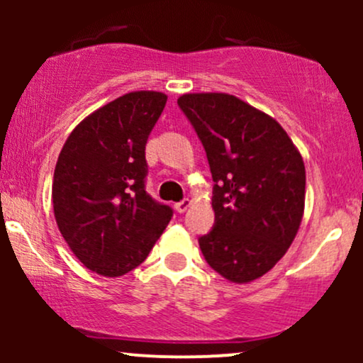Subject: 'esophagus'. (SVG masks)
<instances>
[{
    "label": "esophagus",
    "instance_id": "obj_1",
    "mask_svg": "<svg viewBox=\"0 0 363 363\" xmlns=\"http://www.w3.org/2000/svg\"><path fill=\"white\" fill-rule=\"evenodd\" d=\"M191 205H193V201H191V199H182V201H179V203H176V205H174V208H176V211L177 213H184V211L187 210V208H189Z\"/></svg>",
    "mask_w": 363,
    "mask_h": 363
}]
</instances>
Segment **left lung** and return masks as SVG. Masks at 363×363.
Masks as SVG:
<instances>
[{"label":"left lung","mask_w":363,"mask_h":363,"mask_svg":"<svg viewBox=\"0 0 363 363\" xmlns=\"http://www.w3.org/2000/svg\"><path fill=\"white\" fill-rule=\"evenodd\" d=\"M179 107L206 150L213 230L199 239L225 280L249 283L285 256L306 206V165L277 119L222 91L184 94Z\"/></svg>","instance_id":"obj_1"}]
</instances>
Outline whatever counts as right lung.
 <instances>
[{"mask_svg": "<svg viewBox=\"0 0 363 363\" xmlns=\"http://www.w3.org/2000/svg\"><path fill=\"white\" fill-rule=\"evenodd\" d=\"M165 102L155 90L121 95L77 124L57 157V228L82 264L102 277L140 266L172 218L145 191V145Z\"/></svg>", "mask_w": 363, "mask_h": 363, "instance_id": "add662e5", "label": "right lung"}]
</instances>
